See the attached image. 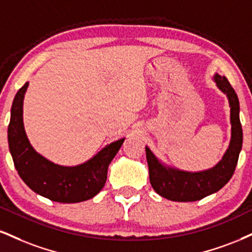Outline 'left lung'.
I'll return each instance as SVG.
<instances>
[{
    "instance_id": "8db88e82",
    "label": "left lung",
    "mask_w": 252,
    "mask_h": 252,
    "mask_svg": "<svg viewBox=\"0 0 252 252\" xmlns=\"http://www.w3.org/2000/svg\"><path fill=\"white\" fill-rule=\"evenodd\" d=\"M214 81L229 99L231 138L222 159L203 171H184L165 165L149 148L145 147L151 187L159 196L175 202H195L217 192L232 177L243 144V131L239 120V101L225 76L214 75Z\"/></svg>"
}]
</instances>
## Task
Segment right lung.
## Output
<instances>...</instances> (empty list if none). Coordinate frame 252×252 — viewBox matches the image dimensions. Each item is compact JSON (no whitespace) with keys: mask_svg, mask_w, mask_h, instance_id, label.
I'll return each instance as SVG.
<instances>
[{"mask_svg":"<svg viewBox=\"0 0 252 252\" xmlns=\"http://www.w3.org/2000/svg\"><path fill=\"white\" fill-rule=\"evenodd\" d=\"M28 86L27 82L15 96L8 126L9 150L20 177L32 191L50 201L78 203L93 198L104 187L108 166L126 138L105 145L82 164H55L39 155L27 137L23 124V99Z\"/></svg>","mask_w":252,"mask_h":252,"instance_id":"obj_1","label":"right lung"}]
</instances>
